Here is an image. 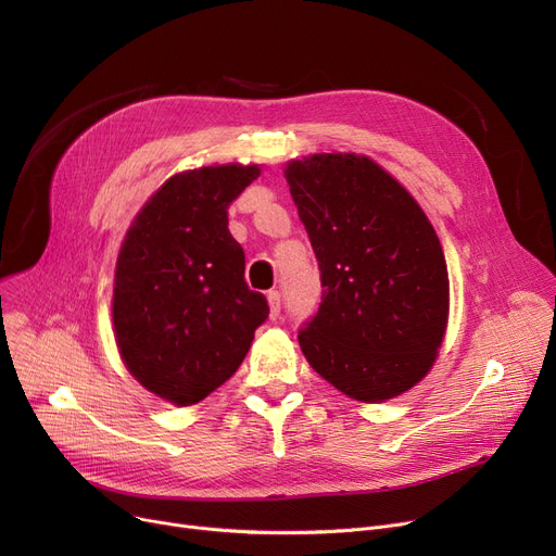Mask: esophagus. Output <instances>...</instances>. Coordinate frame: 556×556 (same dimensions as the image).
Returning a JSON list of instances; mask_svg holds the SVG:
<instances>
[{
    "label": "esophagus",
    "instance_id": "1",
    "mask_svg": "<svg viewBox=\"0 0 556 556\" xmlns=\"http://www.w3.org/2000/svg\"><path fill=\"white\" fill-rule=\"evenodd\" d=\"M268 306H270V319H277L281 313V295L277 290H270L268 293Z\"/></svg>",
    "mask_w": 556,
    "mask_h": 556
}]
</instances>
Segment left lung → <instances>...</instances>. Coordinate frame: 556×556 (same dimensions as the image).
Here are the masks:
<instances>
[{
  "label": "left lung",
  "instance_id": "8db88e82",
  "mask_svg": "<svg viewBox=\"0 0 556 556\" xmlns=\"http://www.w3.org/2000/svg\"><path fill=\"white\" fill-rule=\"evenodd\" d=\"M283 175L325 288L298 336L308 365L363 403L415 388L451 302L444 250L419 202L367 155L317 153Z\"/></svg>",
  "mask_w": 556,
  "mask_h": 556
}]
</instances>
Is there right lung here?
<instances>
[{
  "label": "right lung",
  "instance_id": "add662e5",
  "mask_svg": "<svg viewBox=\"0 0 556 556\" xmlns=\"http://www.w3.org/2000/svg\"><path fill=\"white\" fill-rule=\"evenodd\" d=\"M258 164L175 173L146 200L119 250L112 323L119 356L151 394L193 405L239 369L266 298L245 283V254L227 207Z\"/></svg>",
  "mask_w": 556,
  "mask_h": 556
}]
</instances>
